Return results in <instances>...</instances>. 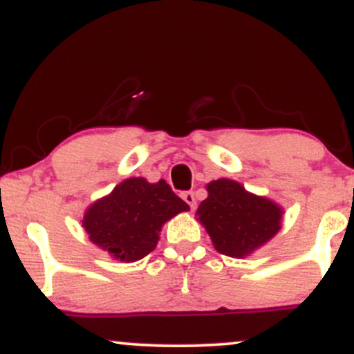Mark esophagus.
<instances>
[{
    "instance_id": "34e87169",
    "label": "esophagus",
    "mask_w": 354,
    "mask_h": 354,
    "mask_svg": "<svg viewBox=\"0 0 354 354\" xmlns=\"http://www.w3.org/2000/svg\"><path fill=\"white\" fill-rule=\"evenodd\" d=\"M182 198L187 202L190 209H196L197 202H196V196H194V192H190V190H187V192H182Z\"/></svg>"
}]
</instances>
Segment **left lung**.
Wrapping results in <instances>:
<instances>
[{"label": "left lung", "instance_id": "1", "mask_svg": "<svg viewBox=\"0 0 354 354\" xmlns=\"http://www.w3.org/2000/svg\"><path fill=\"white\" fill-rule=\"evenodd\" d=\"M209 197L197 214L221 254L244 257L268 242L281 229L283 210L264 197L245 192L227 178L207 185Z\"/></svg>", "mask_w": 354, "mask_h": 354}]
</instances>
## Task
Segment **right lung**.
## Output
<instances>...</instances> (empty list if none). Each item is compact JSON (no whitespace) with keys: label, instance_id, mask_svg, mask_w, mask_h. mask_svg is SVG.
Listing matches in <instances>:
<instances>
[{"label":"right lung","instance_id":"obj_1","mask_svg":"<svg viewBox=\"0 0 354 354\" xmlns=\"http://www.w3.org/2000/svg\"><path fill=\"white\" fill-rule=\"evenodd\" d=\"M189 209L165 180L149 184L145 178L133 177L95 202L83 217V227L93 244L132 263L156 249L165 221Z\"/></svg>","mask_w":354,"mask_h":354}]
</instances>
